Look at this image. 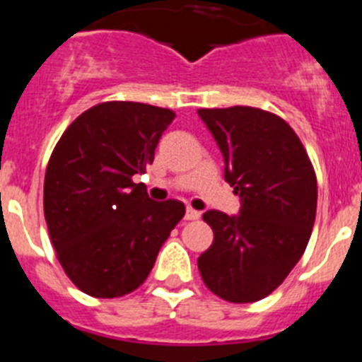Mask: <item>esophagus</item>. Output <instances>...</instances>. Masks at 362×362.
<instances>
[{"instance_id":"1","label":"esophagus","mask_w":362,"mask_h":362,"mask_svg":"<svg viewBox=\"0 0 362 362\" xmlns=\"http://www.w3.org/2000/svg\"><path fill=\"white\" fill-rule=\"evenodd\" d=\"M199 217H201L199 210H194L192 206H187V214H185V219L194 221V219H199Z\"/></svg>"}]
</instances>
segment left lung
I'll return each instance as SVG.
<instances>
[{
  "instance_id": "obj_1",
  "label": "left lung",
  "mask_w": 362,
  "mask_h": 362,
  "mask_svg": "<svg viewBox=\"0 0 362 362\" xmlns=\"http://www.w3.org/2000/svg\"><path fill=\"white\" fill-rule=\"evenodd\" d=\"M225 158V179L241 197L239 216L209 210L214 243L197 259L210 292L228 303L270 296L312 235L317 179L292 127L254 107L199 108Z\"/></svg>"
}]
</instances>
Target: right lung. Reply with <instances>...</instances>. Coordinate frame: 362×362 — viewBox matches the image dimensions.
Masks as SVG:
<instances>
[{
    "mask_svg": "<svg viewBox=\"0 0 362 362\" xmlns=\"http://www.w3.org/2000/svg\"><path fill=\"white\" fill-rule=\"evenodd\" d=\"M174 117L168 108L107 101L76 117L54 146L45 221L57 261L81 292L112 299L139 288L183 219L181 201H152L132 179L152 165Z\"/></svg>",
    "mask_w": 362,
    "mask_h": 362,
    "instance_id": "1",
    "label": "right lung"
}]
</instances>
